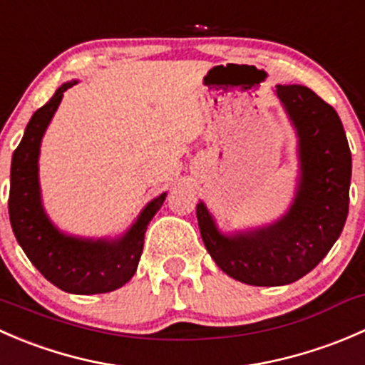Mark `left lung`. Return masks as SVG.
<instances>
[{
    "instance_id": "8db88e82",
    "label": "left lung",
    "mask_w": 365,
    "mask_h": 365,
    "mask_svg": "<svg viewBox=\"0 0 365 365\" xmlns=\"http://www.w3.org/2000/svg\"><path fill=\"white\" fill-rule=\"evenodd\" d=\"M297 134L300 176L284 215L264 226L222 233L203 201L196 206L206 251L230 277L251 286L292 284L339 238L348 217L351 152L332 106L302 84H277Z\"/></svg>"
}]
</instances>
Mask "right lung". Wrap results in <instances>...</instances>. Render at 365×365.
<instances>
[{
    "label": "right lung",
    "instance_id": "add662e5",
    "mask_svg": "<svg viewBox=\"0 0 365 365\" xmlns=\"http://www.w3.org/2000/svg\"><path fill=\"white\" fill-rule=\"evenodd\" d=\"M73 84L77 81L61 84L26 125L10 168L9 213L17 242L47 281L73 295H97L121 288L135 274L146 227L168 192L150 201L135 222L114 238H83L63 233L49 219L38 182L40 145L63 93Z\"/></svg>",
    "mask_w": 365,
    "mask_h": 365
}]
</instances>
